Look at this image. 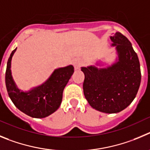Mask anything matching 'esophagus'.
I'll return each mask as SVG.
<instances>
[{"label":"esophagus","instance_id":"34e87169","mask_svg":"<svg viewBox=\"0 0 150 150\" xmlns=\"http://www.w3.org/2000/svg\"><path fill=\"white\" fill-rule=\"evenodd\" d=\"M72 64H73L75 69H79V67H80L81 66L83 65V63H82V61L81 60L75 59V60H73V61H72Z\"/></svg>","mask_w":150,"mask_h":150}]
</instances>
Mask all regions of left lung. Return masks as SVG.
<instances>
[{"instance_id":"left-lung-1","label":"left lung","mask_w":150,"mask_h":150,"mask_svg":"<svg viewBox=\"0 0 150 150\" xmlns=\"http://www.w3.org/2000/svg\"><path fill=\"white\" fill-rule=\"evenodd\" d=\"M116 51L114 61L106 67L98 61L81 67L84 74L83 94L93 108L106 114L122 111L134 100L141 84L138 57L125 36L117 32L110 36Z\"/></svg>"}]
</instances>
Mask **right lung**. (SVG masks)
I'll return each instance as SVG.
<instances>
[{
    "instance_id": "obj_1",
    "label": "right lung",
    "mask_w": 150,
    "mask_h": 150,
    "mask_svg": "<svg viewBox=\"0 0 150 150\" xmlns=\"http://www.w3.org/2000/svg\"><path fill=\"white\" fill-rule=\"evenodd\" d=\"M17 48L9 56L6 65L5 82L9 98L21 112L33 118H45L54 113L63 98V92L74 72L72 65L55 69L40 85L25 90L18 88L12 75L11 62Z\"/></svg>"
}]
</instances>
